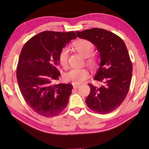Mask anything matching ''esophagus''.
Wrapping results in <instances>:
<instances>
[{
	"instance_id": "34e87169",
	"label": "esophagus",
	"mask_w": 149,
	"mask_h": 149,
	"mask_svg": "<svg viewBox=\"0 0 149 149\" xmlns=\"http://www.w3.org/2000/svg\"><path fill=\"white\" fill-rule=\"evenodd\" d=\"M73 87H74V89H78V88H79L80 86H79V85H73Z\"/></svg>"
}]
</instances>
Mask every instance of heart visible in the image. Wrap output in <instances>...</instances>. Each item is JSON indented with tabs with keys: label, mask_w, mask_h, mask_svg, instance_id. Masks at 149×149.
<instances>
[{
	"label": "heart",
	"mask_w": 149,
	"mask_h": 149,
	"mask_svg": "<svg viewBox=\"0 0 149 149\" xmlns=\"http://www.w3.org/2000/svg\"><path fill=\"white\" fill-rule=\"evenodd\" d=\"M73 47L76 51L85 58L91 56L94 52V45L91 42L86 39H79L74 42ZM69 49L64 47L60 50L58 55L59 64L63 68L68 67V65ZM86 64L92 69L98 66V61L95 58L91 57L86 60ZM89 77V72L86 69H74L65 73L64 79L65 81L71 82L74 85H80Z\"/></svg>",
	"instance_id": "obj_1"
}]
</instances>
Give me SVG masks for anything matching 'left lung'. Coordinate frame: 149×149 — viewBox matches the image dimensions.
<instances>
[{"mask_svg":"<svg viewBox=\"0 0 149 149\" xmlns=\"http://www.w3.org/2000/svg\"><path fill=\"white\" fill-rule=\"evenodd\" d=\"M97 48L100 63L94 79L100 87L89 84L91 91L85 102L91 110L105 114L120 107L129 91L132 77V63L123 40L106 29L93 28L75 31Z\"/></svg>","mask_w":149,"mask_h":149,"instance_id":"left-lung-1","label":"left lung"}]
</instances>
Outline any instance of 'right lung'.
<instances>
[{
    "instance_id": "obj_1",
    "label": "right lung",
    "mask_w": 149,
    "mask_h": 149,
    "mask_svg": "<svg viewBox=\"0 0 149 149\" xmlns=\"http://www.w3.org/2000/svg\"><path fill=\"white\" fill-rule=\"evenodd\" d=\"M74 31H45L26 42L19 55L16 77L24 100L31 109L45 117L55 116L66 107L72 84L54 85L60 73L58 55L72 39Z\"/></svg>"
}]
</instances>
